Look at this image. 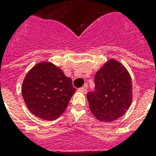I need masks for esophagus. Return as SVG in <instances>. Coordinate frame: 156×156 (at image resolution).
I'll return each mask as SVG.
<instances>
[{
	"instance_id": "34e87169",
	"label": "esophagus",
	"mask_w": 156,
	"mask_h": 156,
	"mask_svg": "<svg viewBox=\"0 0 156 156\" xmlns=\"http://www.w3.org/2000/svg\"><path fill=\"white\" fill-rule=\"evenodd\" d=\"M87 86H84L83 87L79 88V89H78V91H80V92L85 94V93H87Z\"/></svg>"
}]
</instances>
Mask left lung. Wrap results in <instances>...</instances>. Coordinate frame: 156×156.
I'll return each mask as SVG.
<instances>
[{
	"instance_id": "1",
	"label": "left lung",
	"mask_w": 156,
	"mask_h": 156,
	"mask_svg": "<svg viewBox=\"0 0 156 156\" xmlns=\"http://www.w3.org/2000/svg\"><path fill=\"white\" fill-rule=\"evenodd\" d=\"M95 90L87 93L90 112L97 120L111 122L129 108L133 85L127 69L115 59H109L95 76Z\"/></svg>"
}]
</instances>
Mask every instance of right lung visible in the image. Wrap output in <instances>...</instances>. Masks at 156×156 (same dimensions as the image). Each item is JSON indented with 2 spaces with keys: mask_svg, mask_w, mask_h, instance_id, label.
<instances>
[{
  "mask_svg": "<svg viewBox=\"0 0 156 156\" xmlns=\"http://www.w3.org/2000/svg\"><path fill=\"white\" fill-rule=\"evenodd\" d=\"M75 91L72 79L50 61H41L33 66L22 85V95L28 110L47 121L62 115Z\"/></svg>",
  "mask_w": 156,
  "mask_h": 156,
  "instance_id": "right-lung-1",
  "label": "right lung"
}]
</instances>
